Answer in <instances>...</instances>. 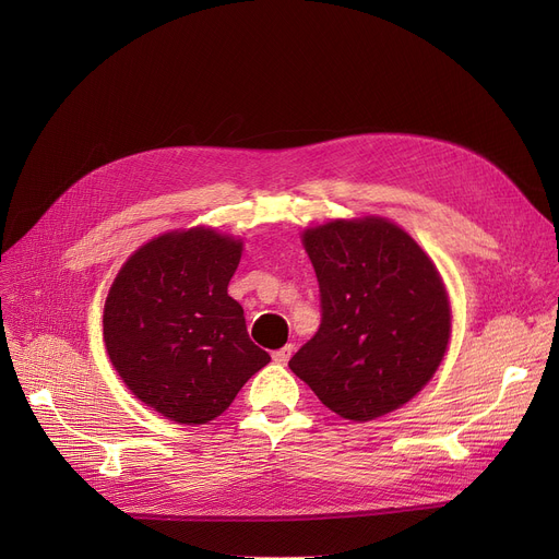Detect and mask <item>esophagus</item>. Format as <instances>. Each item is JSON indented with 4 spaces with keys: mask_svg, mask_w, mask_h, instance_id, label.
Wrapping results in <instances>:
<instances>
[{
    "mask_svg": "<svg viewBox=\"0 0 559 559\" xmlns=\"http://www.w3.org/2000/svg\"><path fill=\"white\" fill-rule=\"evenodd\" d=\"M292 354H295V344H285L283 348L274 350V362L285 365V362L292 358Z\"/></svg>",
    "mask_w": 559,
    "mask_h": 559,
    "instance_id": "1",
    "label": "esophagus"
}]
</instances>
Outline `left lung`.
Masks as SVG:
<instances>
[{
	"label": "left lung",
	"instance_id": "8db88e82",
	"mask_svg": "<svg viewBox=\"0 0 559 559\" xmlns=\"http://www.w3.org/2000/svg\"><path fill=\"white\" fill-rule=\"evenodd\" d=\"M304 247L319 281L321 324L289 369L350 421L407 403L442 365L451 306L432 260L383 217L308 228Z\"/></svg>",
	"mask_w": 559,
	"mask_h": 559
}]
</instances>
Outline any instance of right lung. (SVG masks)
Instances as JSON below:
<instances>
[{"label":"right lung","mask_w":559,"mask_h":559,"mask_svg":"<svg viewBox=\"0 0 559 559\" xmlns=\"http://www.w3.org/2000/svg\"><path fill=\"white\" fill-rule=\"evenodd\" d=\"M242 242L213 228L174 230L140 247L115 276L104 342L127 388L176 424H209L272 358L249 340L228 297Z\"/></svg>","instance_id":"1"}]
</instances>
